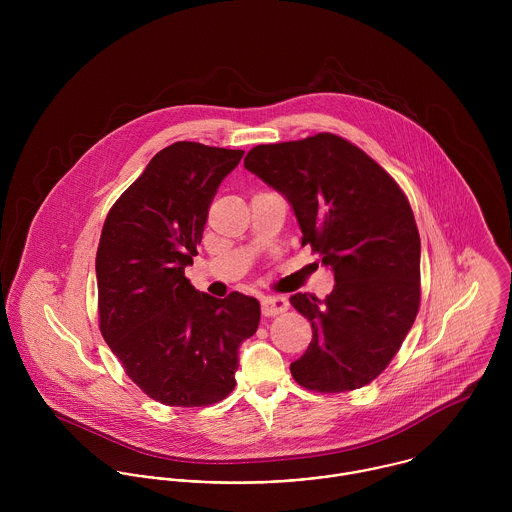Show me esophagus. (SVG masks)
Masks as SVG:
<instances>
[{
	"mask_svg": "<svg viewBox=\"0 0 512 512\" xmlns=\"http://www.w3.org/2000/svg\"><path fill=\"white\" fill-rule=\"evenodd\" d=\"M288 299L284 295H264L262 297V313L264 315H280L288 309Z\"/></svg>",
	"mask_w": 512,
	"mask_h": 512,
	"instance_id": "1",
	"label": "esophagus"
}]
</instances>
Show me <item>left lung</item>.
I'll list each match as a JSON object with an SVG mask.
<instances>
[{"mask_svg":"<svg viewBox=\"0 0 512 512\" xmlns=\"http://www.w3.org/2000/svg\"><path fill=\"white\" fill-rule=\"evenodd\" d=\"M244 167L276 189L335 276L325 299L293 293L311 343L292 376L317 392L374 380L406 339L420 307V234L396 181L365 151L333 134L256 146Z\"/></svg>","mask_w":512,"mask_h":512,"instance_id":"left-lung-1","label":"left lung"}]
</instances>
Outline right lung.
<instances>
[{"label":"right lung","mask_w":512,"mask_h":512,"mask_svg":"<svg viewBox=\"0 0 512 512\" xmlns=\"http://www.w3.org/2000/svg\"><path fill=\"white\" fill-rule=\"evenodd\" d=\"M242 149H161L110 209L98 252L100 331L126 374L165 406H209L236 380L238 349L260 323L256 297L199 292L185 278L207 213Z\"/></svg>","instance_id":"obj_1"}]
</instances>
